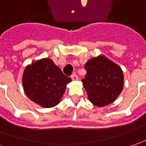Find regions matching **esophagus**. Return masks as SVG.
<instances>
[{"instance_id":"1","label":"esophagus","mask_w":146,"mask_h":146,"mask_svg":"<svg viewBox=\"0 0 146 146\" xmlns=\"http://www.w3.org/2000/svg\"><path fill=\"white\" fill-rule=\"evenodd\" d=\"M71 78H72V80H73V81H76V80H78V76H77L76 73H74V74H73L71 76Z\"/></svg>"}]
</instances>
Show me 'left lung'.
<instances>
[{"mask_svg":"<svg viewBox=\"0 0 146 146\" xmlns=\"http://www.w3.org/2000/svg\"><path fill=\"white\" fill-rule=\"evenodd\" d=\"M85 69L87 73L81 81L90 102L99 107L114 102L123 89L121 67L106 56H98L88 60Z\"/></svg>","mask_w":146,"mask_h":146,"instance_id":"1","label":"left lung"}]
</instances>
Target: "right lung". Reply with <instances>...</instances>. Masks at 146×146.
I'll list each match as a JSON object with an SVG mask.
<instances>
[{
	"instance_id": "1",
	"label": "right lung",
	"mask_w": 146,
	"mask_h": 146,
	"mask_svg": "<svg viewBox=\"0 0 146 146\" xmlns=\"http://www.w3.org/2000/svg\"><path fill=\"white\" fill-rule=\"evenodd\" d=\"M70 81L71 78L64 75L49 58H43L28 65L22 77L25 94L44 108H51L60 102Z\"/></svg>"
}]
</instances>
